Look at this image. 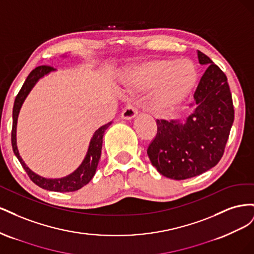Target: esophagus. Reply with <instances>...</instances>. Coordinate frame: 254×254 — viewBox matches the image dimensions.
I'll return each mask as SVG.
<instances>
[{"label": "esophagus", "mask_w": 254, "mask_h": 254, "mask_svg": "<svg viewBox=\"0 0 254 254\" xmlns=\"http://www.w3.org/2000/svg\"><path fill=\"white\" fill-rule=\"evenodd\" d=\"M137 113V110L133 106H128L122 111V119L124 120H132Z\"/></svg>", "instance_id": "34e87169"}]
</instances>
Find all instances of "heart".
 <instances>
[{"instance_id":"obj_1","label":"heart","mask_w":254,"mask_h":254,"mask_svg":"<svg viewBox=\"0 0 254 254\" xmlns=\"http://www.w3.org/2000/svg\"><path fill=\"white\" fill-rule=\"evenodd\" d=\"M198 74L188 60L159 59L129 67L124 82L130 92L151 90L150 108L156 113H167L181 105L195 89Z\"/></svg>"}]
</instances>
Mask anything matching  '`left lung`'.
Segmentation results:
<instances>
[{
	"instance_id": "1",
	"label": "left lung",
	"mask_w": 254,
	"mask_h": 254,
	"mask_svg": "<svg viewBox=\"0 0 254 254\" xmlns=\"http://www.w3.org/2000/svg\"><path fill=\"white\" fill-rule=\"evenodd\" d=\"M197 55L207 68L194 93L195 110L184 123L157 120V134L147 148L151 164L174 180L196 177L216 165L234 121L227 76L203 53Z\"/></svg>"
}]
</instances>
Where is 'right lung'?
Returning <instances> with one entry per match:
<instances>
[{"instance_id": "1", "label": "right lung", "mask_w": 254, "mask_h": 254, "mask_svg": "<svg viewBox=\"0 0 254 254\" xmlns=\"http://www.w3.org/2000/svg\"><path fill=\"white\" fill-rule=\"evenodd\" d=\"M52 71H55V68H53L50 65H40L37 66L36 68L29 73L25 82L23 83L21 90L14 99L13 104V110H12V130H11V144H12V149L14 155L20 161L22 167L24 168L25 172L27 173L28 177L30 178L35 184L41 189L53 190V191H61V193H65V191H75L82 187L88 184L93 176L95 175L96 168L98 165L99 158L102 155V146H103V136L106 131V129L108 128L111 123H108L102 127H99L96 131L94 132L93 136H92L88 152L86 155V158L83 159L82 163L79 165V167L73 172L72 174L67 175L64 178L59 179H48L43 178V177L35 174L33 171H30L29 168L24 163V161L22 160L18 147H17V122H18V115L20 112L21 107L24 103L26 96L28 93L34 88L37 81L39 80L44 75L49 74Z\"/></svg>"}]
</instances>
